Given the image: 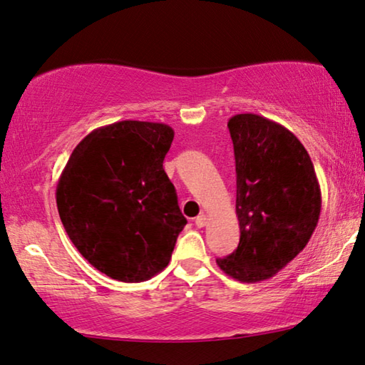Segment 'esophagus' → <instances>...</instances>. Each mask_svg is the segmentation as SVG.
<instances>
[{"instance_id": "1", "label": "esophagus", "mask_w": 365, "mask_h": 365, "mask_svg": "<svg viewBox=\"0 0 365 365\" xmlns=\"http://www.w3.org/2000/svg\"><path fill=\"white\" fill-rule=\"evenodd\" d=\"M195 225H197L199 228L205 227V225H207V217H205L204 214L199 215V217H195Z\"/></svg>"}]
</instances>
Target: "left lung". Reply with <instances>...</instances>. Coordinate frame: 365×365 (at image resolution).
I'll return each mask as SVG.
<instances>
[{
	"label": "left lung",
	"instance_id": "8db88e82",
	"mask_svg": "<svg viewBox=\"0 0 365 365\" xmlns=\"http://www.w3.org/2000/svg\"><path fill=\"white\" fill-rule=\"evenodd\" d=\"M237 166L238 248L217 264L240 282L266 280L305 248L322 212V190L304 145L257 114L228 120Z\"/></svg>",
	"mask_w": 365,
	"mask_h": 365
}]
</instances>
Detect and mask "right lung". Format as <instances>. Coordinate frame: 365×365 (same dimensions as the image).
Here are the masks:
<instances>
[{"instance_id":"right-lung-1","label":"right lung","mask_w":365,"mask_h":365,"mask_svg":"<svg viewBox=\"0 0 365 365\" xmlns=\"http://www.w3.org/2000/svg\"><path fill=\"white\" fill-rule=\"evenodd\" d=\"M173 138L158 122L99 127L76 145L58 179L57 207L71 243L120 282L163 271L187 223L163 170Z\"/></svg>"}]
</instances>
